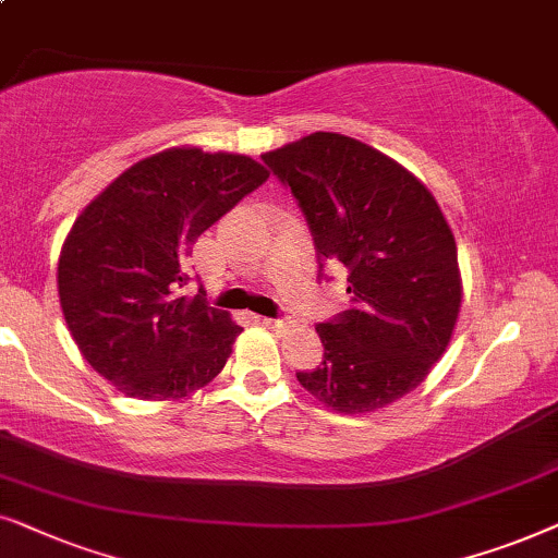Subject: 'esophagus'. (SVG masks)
<instances>
[{"instance_id": "34e87169", "label": "esophagus", "mask_w": 558, "mask_h": 558, "mask_svg": "<svg viewBox=\"0 0 558 558\" xmlns=\"http://www.w3.org/2000/svg\"><path fill=\"white\" fill-rule=\"evenodd\" d=\"M263 326H267L270 331H288L291 329V322L288 318H263Z\"/></svg>"}]
</instances>
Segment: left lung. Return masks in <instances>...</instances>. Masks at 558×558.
Instances as JSON below:
<instances>
[{
	"instance_id": "left-lung-1",
	"label": "left lung",
	"mask_w": 558,
	"mask_h": 558,
	"mask_svg": "<svg viewBox=\"0 0 558 558\" xmlns=\"http://www.w3.org/2000/svg\"><path fill=\"white\" fill-rule=\"evenodd\" d=\"M306 214L318 257L347 267L352 306L318 324L324 362L295 373L337 413H369L426 380L462 306L449 221L430 191L388 155L314 132L263 155Z\"/></svg>"
}]
</instances>
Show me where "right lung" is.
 <instances>
[{
  "label": "right lung",
  "instance_id": "add662e5",
  "mask_svg": "<svg viewBox=\"0 0 558 558\" xmlns=\"http://www.w3.org/2000/svg\"><path fill=\"white\" fill-rule=\"evenodd\" d=\"M267 175L250 155L168 147L124 170L73 221L58 259L65 324L124 396L178 400L225 369L242 326L178 291L198 236Z\"/></svg>",
  "mask_w": 558,
  "mask_h": 558
}]
</instances>
